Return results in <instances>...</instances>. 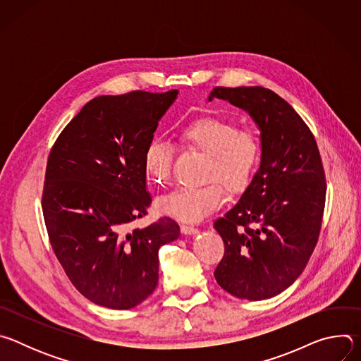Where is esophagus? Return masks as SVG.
Wrapping results in <instances>:
<instances>
[{"instance_id": "34e87169", "label": "esophagus", "mask_w": 361, "mask_h": 361, "mask_svg": "<svg viewBox=\"0 0 361 361\" xmlns=\"http://www.w3.org/2000/svg\"><path fill=\"white\" fill-rule=\"evenodd\" d=\"M181 231L184 234H195L198 231V228L191 226V224H181Z\"/></svg>"}]
</instances>
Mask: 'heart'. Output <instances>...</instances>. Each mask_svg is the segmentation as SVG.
I'll list each match as a JSON object with an SVG mask.
<instances>
[{
    "mask_svg": "<svg viewBox=\"0 0 361 361\" xmlns=\"http://www.w3.org/2000/svg\"><path fill=\"white\" fill-rule=\"evenodd\" d=\"M183 145L207 156L201 187L178 188L159 200V212L180 221L195 223L224 202V188L243 192L251 184L262 161V137L251 124L238 126L235 120L204 116L188 121L180 130ZM176 147L163 140L149 141L144 152L147 177L156 185L171 181Z\"/></svg>",
    "mask_w": 361,
    "mask_h": 361,
    "instance_id": "obj_1",
    "label": "heart"
}]
</instances>
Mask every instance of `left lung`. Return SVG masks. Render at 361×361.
Returning <instances> with one entry per match:
<instances>
[{"label":"left lung","mask_w":361,"mask_h":361,"mask_svg":"<svg viewBox=\"0 0 361 361\" xmlns=\"http://www.w3.org/2000/svg\"><path fill=\"white\" fill-rule=\"evenodd\" d=\"M213 98L248 111L263 147L251 184L214 221L224 241L214 277L237 298L266 300L298 279L317 244L327 190L320 151L302 118L269 88L216 87Z\"/></svg>","instance_id":"obj_1"}]
</instances>
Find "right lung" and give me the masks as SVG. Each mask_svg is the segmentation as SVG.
Wrapping results in <instances>:
<instances>
[{
  "label": "right lung",
  "instance_id": "1",
  "mask_svg": "<svg viewBox=\"0 0 361 361\" xmlns=\"http://www.w3.org/2000/svg\"><path fill=\"white\" fill-rule=\"evenodd\" d=\"M178 91H131L92 98L66 126L49 151L42 214L56 257L90 301L127 310L159 283V250L180 235L163 217L147 216L144 152Z\"/></svg>",
  "mask_w": 361,
  "mask_h": 361
}]
</instances>
